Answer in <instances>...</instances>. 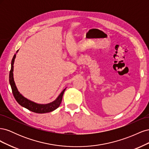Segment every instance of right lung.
I'll return each instance as SVG.
<instances>
[{
	"instance_id": "right-lung-1",
	"label": "right lung",
	"mask_w": 149,
	"mask_h": 149,
	"mask_svg": "<svg viewBox=\"0 0 149 149\" xmlns=\"http://www.w3.org/2000/svg\"><path fill=\"white\" fill-rule=\"evenodd\" d=\"M15 56V55L13 56L11 63V70L10 71L9 74V81L11 86L13 95L14 96L17 102L19 103L20 106L25 107L26 109H29L30 111L35 112V113H47V112H49L55 110L56 108H58L60 105L62 101L63 95V93L66 89L63 90V91L61 93L60 95L58 96V97L55 101H54L52 102H50L49 104H38L33 102L27 100V99H26L22 96L21 94H20L19 91H18L14 82V80H13V63H14Z\"/></svg>"
}]
</instances>
